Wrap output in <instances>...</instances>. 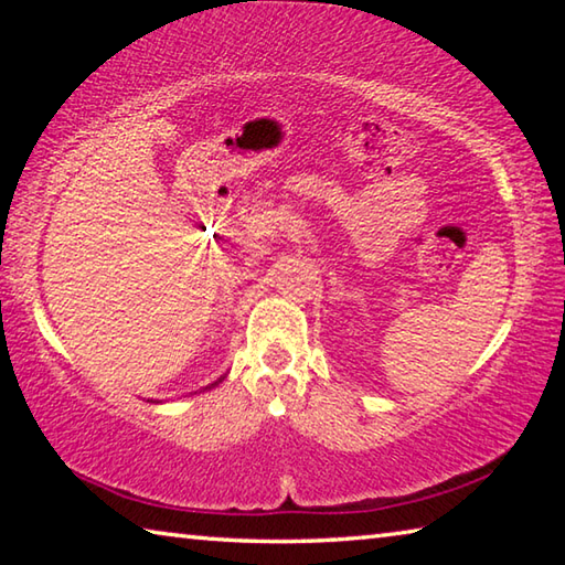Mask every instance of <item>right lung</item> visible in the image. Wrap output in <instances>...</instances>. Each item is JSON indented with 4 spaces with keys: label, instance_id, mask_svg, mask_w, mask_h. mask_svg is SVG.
<instances>
[{
    "label": "right lung",
    "instance_id": "add662e5",
    "mask_svg": "<svg viewBox=\"0 0 565 565\" xmlns=\"http://www.w3.org/2000/svg\"><path fill=\"white\" fill-rule=\"evenodd\" d=\"M224 379V376H222ZM222 379H218V381H214V384L212 386H206V388H214V386H218V384H222Z\"/></svg>",
    "mask_w": 565,
    "mask_h": 565
}]
</instances>
